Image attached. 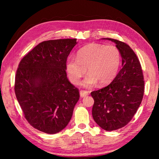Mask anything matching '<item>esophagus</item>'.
<instances>
[{
  "label": "esophagus",
  "mask_w": 159,
  "mask_h": 159,
  "mask_svg": "<svg viewBox=\"0 0 159 159\" xmlns=\"http://www.w3.org/2000/svg\"><path fill=\"white\" fill-rule=\"evenodd\" d=\"M89 92H87V91H84V90H81L80 91V96L81 98H84L87 96L88 95Z\"/></svg>",
  "instance_id": "esophagus-1"
}]
</instances>
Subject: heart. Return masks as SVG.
<instances>
[{"mask_svg": "<svg viewBox=\"0 0 159 159\" xmlns=\"http://www.w3.org/2000/svg\"><path fill=\"white\" fill-rule=\"evenodd\" d=\"M121 55L116 46H105L92 43L80 48L77 58L70 56L66 61V71L69 79L74 85L79 83L81 77L88 73L82 85L91 87L111 83L120 68Z\"/></svg>", "mask_w": 159, "mask_h": 159, "instance_id": "obj_1", "label": "heart"}]
</instances>
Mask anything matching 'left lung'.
<instances>
[{"instance_id": "left-lung-1", "label": "left lung", "mask_w": 159, "mask_h": 159, "mask_svg": "<svg viewBox=\"0 0 159 159\" xmlns=\"http://www.w3.org/2000/svg\"><path fill=\"white\" fill-rule=\"evenodd\" d=\"M121 57V68L109 85L91 93L94 100L92 116L102 129L122 128L137 112L144 93L143 75L136 54L126 43L111 38Z\"/></svg>"}]
</instances>
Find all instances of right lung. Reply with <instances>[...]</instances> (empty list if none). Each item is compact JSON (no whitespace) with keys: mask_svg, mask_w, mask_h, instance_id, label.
I'll return each instance as SVG.
<instances>
[{"mask_svg":"<svg viewBox=\"0 0 159 159\" xmlns=\"http://www.w3.org/2000/svg\"><path fill=\"white\" fill-rule=\"evenodd\" d=\"M76 39L48 40L23 57L15 79V93L28 122L55 134L66 127L79 100V92L67 78L66 61Z\"/></svg>","mask_w":159,"mask_h":159,"instance_id":"add662e5","label":"right lung"}]
</instances>
